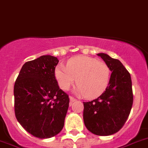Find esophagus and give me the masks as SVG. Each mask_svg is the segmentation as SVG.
Returning <instances> with one entry per match:
<instances>
[{
	"label": "esophagus",
	"mask_w": 148,
	"mask_h": 148,
	"mask_svg": "<svg viewBox=\"0 0 148 148\" xmlns=\"http://www.w3.org/2000/svg\"><path fill=\"white\" fill-rule=\"evenodd\" d=\"M76 101H77V99H75L74 97H70V105H71V103Z\"/></svg>",
	"instance_id": "esophagus-1"
}]
</instances>
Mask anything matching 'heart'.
<instances>
[{"mask_svg":"<svg viewBox=\"0 0 148 148\" xmlns=\"http://www.w3.org/2000/svg\"><path fill=\"white\" fill-rule=\"evenodd\" d=\"M110 75L111 71L106 62L83 56L71 59L67 67L58 65L55 69V77L62 89L68 90L77 80L75 92L88 99L95 98L104 92Z\"/></svg>","mask_w":148,"mask_h":148,"instance_id":"1","label":"heart"}]
</instances>
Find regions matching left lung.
I'll return each instance as SVG.
<instances>
[{"instance_id": "8db88e82", "label": "left lung", "mask_w": 148, "mask_h": 148, "mask_svg": "<svg viewBox=\"0 0 148 148\" xmlns=\"http://www.w3.org/2000/svg\"><path fill=\"white\" fill-rule=\"evenodd\" d=\"M97 56L112 71L106 91L89 102H83V121L88 130L97 136H110L120 130L130 113L133 103L131 77L119 60L100 53Z\"/></svg>"}]
</instances>
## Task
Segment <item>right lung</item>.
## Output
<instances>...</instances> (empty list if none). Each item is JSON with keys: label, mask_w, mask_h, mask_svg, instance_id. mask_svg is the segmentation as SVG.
Masks as SVG:
<instances>
[{"label": "right lung", "mask_w": 148, "mask_h": 148, "mask_svg": "<svg viewBox=\"0 0 148 148\" xmlns=\"http://www.w3.org/2000/svg\"><path fill=\"white\" fill-rule=\"evenodd\" d=\"M58 62L51 55L27 62L14 86L15 117L27 132L37 138H51L64 127L69 98L55 77Z\"/></svg>", "instance_id": "obj_1"}]
</instances>
